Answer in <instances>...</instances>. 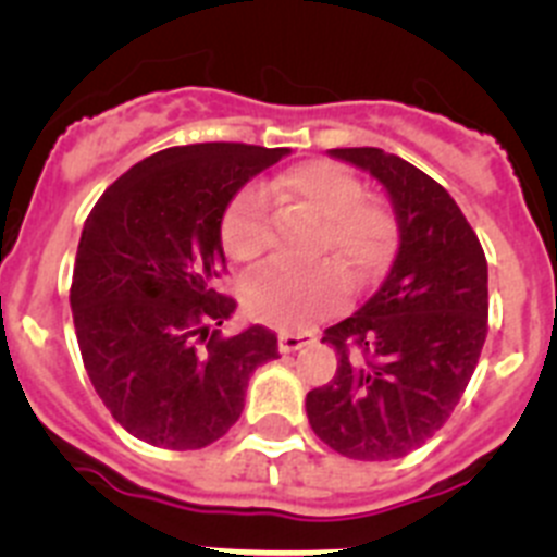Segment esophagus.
I'll return each instance as SVG.
<instances>
[{"label":"esophagus","instance_id":"34e87169","mask_svg":"<svg viewBox=\"0 0 557 557\" xmlns=\"http://www.w3.org/2000/svg\"><path fill=\"white\" fill-rule=\"evenodd\" d=\"M277 344H280V352H297V349H302L305 344H310L308 341V335H299V333H280V338H277Z\"/></svg>","mask_w":557,"mask_h":557}]
</instances>
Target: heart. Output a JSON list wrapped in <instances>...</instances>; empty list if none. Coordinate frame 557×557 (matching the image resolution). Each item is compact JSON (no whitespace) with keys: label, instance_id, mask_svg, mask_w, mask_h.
<instances>
[{"label":"heart","instance_id":"1","mask_svg":"<svg viewBox=\"0 0 557 557\" xmlns=\"http://www.w3.org/2000/svg\"><path fill=\"white\" fill-rule=\"evenodd\" d=\"M283 210L315 219V255L344 260L352 280H363L385 263L394 244V222L383 205L363 199V185L338 163L308 160L272 183ZM224 252L235 263H255L272 247V224L263 194L247 188L233 199L222 222ZM344 277L335 263L288 267L272 263L244 283V308L252 319L280 330L308 327L344 299Z\"/></svg>","mask_w":557,"mask_h":557}]
</instances>
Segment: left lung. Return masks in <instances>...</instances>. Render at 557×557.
<instances>
[{
  "label": "left lung",
  "mask_w": 557,
  "mask_h": 557,
  "mask_svg": "<svg viewBox=\"0 0 557 557\" xmlns=\"http://www.w3.org/2000/svg\"><path fill=\"white\" fill-rule=\"evenodd\" d=\"M372 174L397 216L383 285L324 330L335 377L308 391L313 433L355 460L403 458L444 428L488 333V263L478 235L433 177L374 147L330 149Z\"/></svg>",
  "instance_id": "left-lung-1"
}]
</instances>
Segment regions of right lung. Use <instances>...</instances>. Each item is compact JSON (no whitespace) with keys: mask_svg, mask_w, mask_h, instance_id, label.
Here are the masks:
<instances>
[{"mask_svg":"<svg viewBox=\"0 0 557 557\" xmlns=\"http://www.w3.org/2000/svg\"><path fill=\"white\" fill-rule=\"evenodd\" d=\"M288 149L191 144L154 152L94 205L79 235L72 313L85 372L110 416L152 447L202 449L244 410L249 374L277 335L222 338L235 299L222 219L244 185Z\"/></svg>","mask_w":557,"mask_h":557,"instance_id":"add662e5","label":"right lung"}]
</instances>
